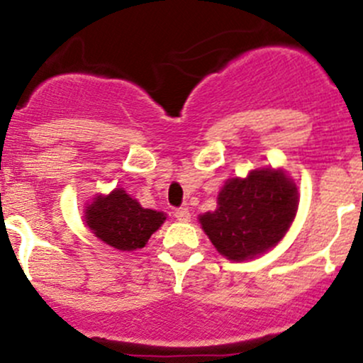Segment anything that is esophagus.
Instances as JSON below:
<instances>
[{
  "label": "esophagus",
  "mask_w": 363,
  "mask_h": 363,
  "mask_svg": "<svg viewBox=\"0 0 363 363\" xmlns=\"http://www.w3.org/2000/svg\"><path fill=\"white\" fill-rule=\"evenodd\" d=\"M174 215L179 222H189L191 220V213L188 208H177L174 212Z\"/></svg>",
  "instance_id": "34e87169"
}]
</instances>
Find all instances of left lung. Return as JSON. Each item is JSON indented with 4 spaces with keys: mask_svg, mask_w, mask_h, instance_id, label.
<instances>
[{
    "mask_svg": "<svg viewBox=\"0 0 363 363\" xmlns=\"http://www.w3.org/2000/svg\"><path fill=\"white\" fill-rule=\"evenodd\" d=\"M298 210V188L284 170L257 169L248 177L227 179L217 210L200 224L217 252L234 262L274 248L288 233Z\"/></svg>",
    "mask_w": 363,
    "mask_h": 363,
    "instance_id": "left-lung-1",
    "label": "left lung"
}]
</instances>
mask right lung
Wrapping results in <instances>:
<instances>
[{
  "label": "right lung",
  "instance_id": "1",
  "mask_svg": "<svg viewBox=\"0 0 363 363\" xmlns=\"http://www.w3.org/2000/svg\"><path fill=\"white\" fill-rule=\"evenodd\" d=\"M84 218L98 240L121 252H134L148 242L167 217L163 212L143 208L138 200L117 188L106 196L98 194L86 206Z\"/></svg>",
  "mask_w": 363,
  "mask_h": 363
}]
</instances>
